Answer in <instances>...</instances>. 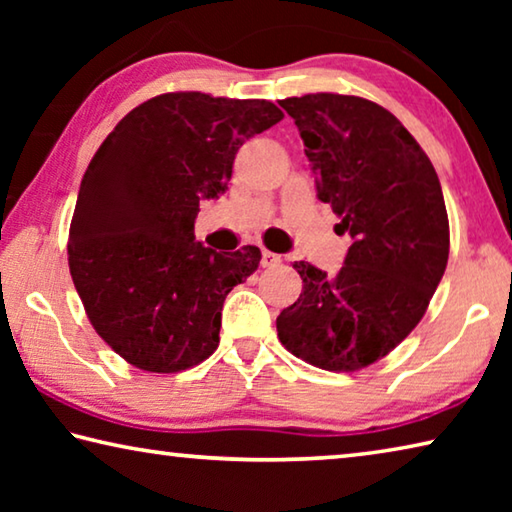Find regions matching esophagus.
<instances>
[{
  "mask_svg": "<svg viewBox=\"0 0 512 512\" xmlns=\"http://www.w3.org/2000/svg\"><path fill=\"white\" fill-rule=\"evenodd\" d=\"M282 264V257L271 253V250H264L262 253V266L264 268H273V266H280Z\"/></svg>",
  "mask_w": 512,
  "mask_h": 512,
  "instance_id": "1",
  "label": "esophagus"
}]
</instances>
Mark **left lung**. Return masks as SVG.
Segmentation results:
<instances>
[{"instance_id":"obj_1","label":"left lung","mask_w":512,"mask_h":512,"mask_svg":"<svg viewBox=\"0 0 512 512\" xmlns=\"http://www.w3.org/2000/svg\"><path fill=\"white\" fill-rule=\"evenodd\" d=\"M280 106L296 121L318 198L352 237L334 277L307 262L298 302L277 316L284 348L352 372L386 357L420 323L449 257V221L427 153L386 108L318 92Z\"/></svg>"}]
</instances>
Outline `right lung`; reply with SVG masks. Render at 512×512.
<instances>
[{
	"label": "right lung",
	"instance_id": "add662e5",
	"mask_svg": "<svg viewBox=\"0 0 512 512\" xmlns=\"http://www.w3.org/2000/svg\"><path fill=\"white\" fill-rule=\"evenodd\" d=\"M282 117L264 99L167 92L94 153L69 225V273L92 327L131 366L180 372L219 348L225 296L262 253L196 241L198 203L228 189L241 144Z\"/></svg>",
	"mask_w": 512,
	"mask_h": 512
}]
</instances>
